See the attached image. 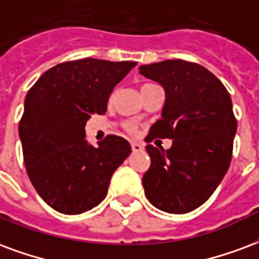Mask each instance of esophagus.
<instances>
[{
	"label": "esophagus",
	"mask_w": 259,
	"mask_h": 259,
	"mask_svg": "<svg viewBox=\"0 0 259 259\" xmlns=\"http://www.w3.org/2000/svg\"><path fill=\"white\" fill-rule=\"evenodd\" d=\"M132 149H133V152H141L144 149V147L139 144V143H132Z\"/></svg>",
	"instance_id": "obj_1"
}]
</instances>
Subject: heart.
I'll return each instance as SVG.
<instances>
[{
    "instance_id": "b5f03b06",
    "label": "heart",
    "mask_w": 259,
    "mask_h": 259,
    "mask_svg": "<svg viewBox=\"0 0 259 259\" xmlns=\"http://www.w3.org/2000/svg\"><path fill=\"white\" fill-rule=\"evenodd\" d=\"M127 130H130V132H133V130H135V127H133V124H127Z\"/></svg>"
}]
</instances>
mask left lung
<instances>
[{"mask_svg":"<svg viewBox=\"0 0 259 259\" xmlns=\"http://www.w3.org/2000/svg\"><path fill=\"white\" fill-rule=\"evenodd\" d=\"M139 70L166 95L160 119L145 140L173 139L170 149L145 147L151 158L143 176L145 196L162 211H192L211 196L231 164L237 129L231 96L196 63L164 60Z\"/></svg>","mask_w":259,"mask_h":259,"instance_id":"8db88e82","label":"left lung"}]
</instances>
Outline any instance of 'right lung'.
<instances>
[{
	"label": "right lung",
	"mask_w": 259,
	"mask_h": 259,
	"mask_svg": "<svg viewBox=\"0 0 259 259\" xmlns=\"http://www.w3.org/2000/svg\"><path fill=\"white\" fill-rule=\"evenodd\" d=\"M136 61L82 59L44 72L24 100L19 123L24 166L38 195L63 214L96 207L108 192L111 177L132 152L119 136L93 147L86 122L103 115L114 88Z\"/></svg>",
	"instance_id": "obj_1"
}]
</instances>
